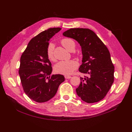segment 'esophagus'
Here are the masks:
<instances>
[{"mask_svg": "<svg viewBox=\"0 0 132 132\" xmlns=\"http://www.w3.org/2000/svg\"><path fill=\"white\" fill-rule=\"evenodd\" d=\"M71 78V76H67V75H65V78L66 79H70Z\"/></svg>", "mask_w": 132, "mask_h": 132, "instance_id": "obj_1", "label": "esophagus"}]
</instances>
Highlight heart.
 <instances>
[{"mask_svg":"<svg viewBox=\"0 0 132 132\" xmlns=\"http://www.w3.org/2000/svg\"><path fill=\"white\" fill-rule=\"evenodd\" d=\"M62 45L68 51H71L73 48H75V44L73 40L71 39H64L61 41ZM55 45L52 42L48 43L46 53L48 59L51 61L54 60V50ZM78 66L77 62L74 60L69 61H61L57 63L54 67V71L56 73L64 74V75H69L72 74L73 71L77 69Z\"/></svg>","mask_w":132,"mask_h":132,"instance_id":"b5f03b06","label":"heart"}]
</instances>
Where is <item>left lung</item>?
<instances>
[{
	"instance_id": "left-lung-1",
	"label": "left lung",
	"mask_w": 132,
	"mask_h": 132,
	"mask_svg": "<svg viewBox=\"0 0 132 132\" xmlns=\"http://www.w3.org/2000/svg\"><path fill=\"white\" fill-rule=\"evenodd\" d=\"M63 35L75 39L81 47L82 63L79 71L88 77L80 78L81 81L76 89L78 95L87 103L101 100L111 88L114 79V66L107 47L88 28H71L63 33Z\"/></svg>"
}]
</instances>
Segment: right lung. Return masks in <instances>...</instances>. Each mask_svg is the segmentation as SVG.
Segmentation results:
<instances>
[{
	"mask_svg": "<svg viewBox=\"0 0 132 132\" xmlns=\"http://www.w3.org/2000/svg\"><path fill=\"white\" fill-rule=\"evenodd\" d=\"M61 29L50 28L38 34L31 40L21 56L19 74L22 88L31 99L37 102L52 99L65 81L61 74L50 75L52 67L46 53L50 39Z\"/></svg>",
	"mask_w": 132,
	"mask_h": 132,
	"instance_id": "right-lung-1",
	"label": "right lung"
}]
</instances>
